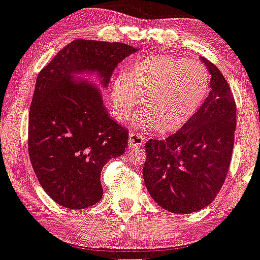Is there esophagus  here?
<instances>
[{
    "instance_id": "34e87169",
    "label": "esophagus",
    "mask_w": 260,
    "mask_h": 260,
    "mask_svg": "<svg viewBox=\"0 0 260 260\" xmlns=\"http://www.w3.org/2000/svg\"><path fill=\"white\" fill-rule=\"evenodd\" d=\"M146 139L145 136L140 135V134H135V133H130L129 134V146L135 149V147H140L145 144Z\"/></svg>"
}]
</instances>
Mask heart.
<instances>
[{"label": "heart", "mask_w": 260, "mask_h": 260, "mask_svg": "<svg viewBox=\"0 0 260 260\" xmlns=\"http://www.w3.org/2000/svg\"><path fill=\"white\" fill-rule=\"evenodd\" d=\"M209 74L185 57L155 55L133 63L110 86V105L119 120L133 116L144 96L145 109L136 116L140 130L182 129L205 103Z\"/></svg>", "instance_id": "obj_1"}]
</instances>
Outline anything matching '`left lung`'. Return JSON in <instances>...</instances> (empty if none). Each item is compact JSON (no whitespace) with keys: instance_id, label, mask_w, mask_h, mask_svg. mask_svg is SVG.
Segmentation results:
<instances>
[{"instance_id":"obj_1","label":"left lung","mask_w":260,"mask_h":260,"mask_svg":"<svg viewBox=\"0 0 260 260\" xmlns=\"http://www.w3.org/2000/svg\"><path fill=\"white\" fill-rule=\"evenodd\" d=\"M211 74V91L196 115L165 140L145 145V186L160 207L192 213L207 207L224 183L236 133L237 108L219 69L201 58Z\"/></svg>"}]
</instances>
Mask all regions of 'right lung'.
<instances>
[{
    "label": "right lung",
    "instance_id": "right-lung-1",
    "mask_svg": "<svg viewBox=\"0 0 260 260\" xmlns=\"http://www.w3.org/2000/svg\"><path fill=\"white\" fill-rule=\"evenodd\" d=\"M120 42L75 40L40 72L29 109L28 152L42 188L62 207L83 209L103 197L100 174L125 152L129 131L110 116L95 74L108 88L111 74L138 52Z\"/></svg>",
    "mask_w": 260,
    "mask_h": 260
}]
</instances>
